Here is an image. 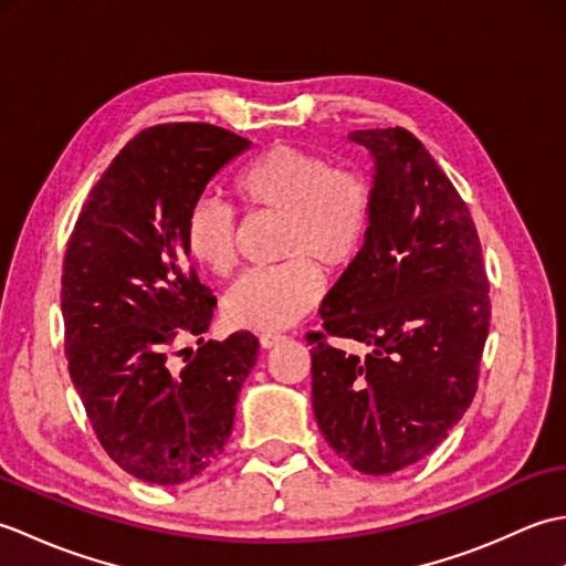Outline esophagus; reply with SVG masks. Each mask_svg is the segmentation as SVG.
<instances>
[{"instance_id": "esophagus-1", "label": "esophagus", "mask_w": 566, "mask_h": 566, "mask_svg": "<svg viewBox=\"0 0 566 566\" xmlns=\"http://www.w3.org/2000/svg\"><path fill=\"white\" fill-rule=\"evenodd\" d=\"M284 340L282 333H260V345L264 347V350H270V347L280 345Z\"/></svg>"}]
</instances>
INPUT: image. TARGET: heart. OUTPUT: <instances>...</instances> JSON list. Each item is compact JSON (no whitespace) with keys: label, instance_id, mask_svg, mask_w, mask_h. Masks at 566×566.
I'll return each mask as SVG.
<instances>
[{"label":"heart","instance_id":"heart-1","mask_svg":"<svg viewBox=\"0 0 566 566\" xmlns=\"http://www.w3.org/2000/svg\"><path fill=\"white\" fill-rule=\"evenodd\" d=\"M231 191L248 211L282 213V255L292 260L240 276L223 296V318L248 331L290 328L321 296V274L310 260L340 270L363 250L375 207L369 179L333 170L318 153L272 146L240 165ZM185 245L201 268L228 274L235 264L233 213L199 199L187 213Z\"/></svg>","mask_w":566,"mask_h":566}]
</instances>
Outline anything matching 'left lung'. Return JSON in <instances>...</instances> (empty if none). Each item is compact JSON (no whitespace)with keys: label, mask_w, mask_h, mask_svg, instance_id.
<instances>
[{"label":"left lung","mask_w":566,"mask_h":566,"mask_svg":"<svg viewBox=\"0 0 566 566\" xmlns=\"http://www.w3.org/2000/svg\"><path fill=\"white\" fill-rule=\"evenodd\" d=\"M369 150L371 223L308 333L311 399L335 454L363 474L416 464L476 394L489 280L467 203L411 130H353ZM370 347L347 356L327 335Z\"/></svg>","instance_id":"1"}]
</instances>
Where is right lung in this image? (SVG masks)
<instances>
[{
	"instance_id": "right-lung-1",
	"label": "right lung",
	"mask_w": 566,
	"mask_h": 566,
	"mask_svg": "<svg viewBox=\"0 0 566 566\" xmlns=\"http://www.w3.org/2000/svg\"><path fill=\"white\" fill-rule=\"evenodd\" d=\"M248 148L209 124L140 130L72 228L60 292L70 379L106 454L143 482L185 484L213 464L255 367L260 345L248 331L200 338L197 354L180 352L185 368L169 363L182 334L209 331L216 306L189 264L187 213Z\"/></svg>"
}]
</instances>
